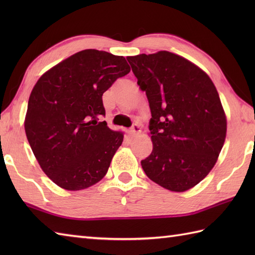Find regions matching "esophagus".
Masks as SVG:
<instances>
[{"instance_id":"34e87169","label":"esophagus","mask_w":255,"mask_h":255,"mask_svg":"<svg viewBox=\"0 0 255 255\" xmlns=\"http://www.w3.org/2000/svg\"><path fill=\"white\" fill-rule=\"evenodd\" d=\"M130 132H131L132 136H137V134L141 132V128H140L138 124H133L132 127L130 128Z\"/></svg>"}]
</instances>
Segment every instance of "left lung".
Masks as SVG:
<instances>
[{"label":"left lung","instance_id":"1","mask_svg":"<svg viewBox=\"0 0 255 255\" xmlns=\"http://www.w3.org/2000/svg\"><path fill=\"white\" fill-rule=\"evenodd\" d=\"M151 111L152 152L141 161L151 181L185 192L213 169L227 119L213 81L202 69L169 51L128 57Z\"/></svg>","mask_w":255,"mask_h":255}]
</instances>
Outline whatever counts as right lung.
Instances as JSON below:
<instances>
[{
    "mask_svg": "<svg viewBox=\"0 0 255 255\" xmlns=\"http://www.w3.org/2000/svg\"><path fill=\"white\" fill-rule=\"evenodd\" d=\"M130 72L122 56L86 49L42 74L32 89L25 118L27 140L50 180L68 191L100 182L124 140L107 123L102 96Z\"/></svg>",
    "mask_w": 255,
    "mask_h": 255,
    "instance_id": "right-lung-1",
    "label": "right lung"
}]
</instances>
